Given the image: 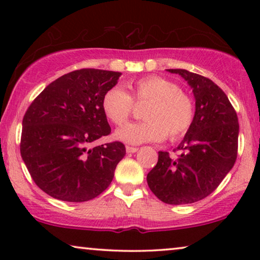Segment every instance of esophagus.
<instances>
[{
	"instance_id": "esophagus-1",
	"label": "esophagus",
	"mask_w": 260,
	"mask_h": 260,
	"mask_svg": "<svg viewBox=\"0 0 260 260\" xmlns=\"http://www.w3.org/2000/svg\"><path fill=\"white\" fill-rule=\"evenodd\" d=\"M125 149H126V152H136L137 150H138V148H136V147H130V145H126L125 147Z\"/></svg>"
}]
</instances>
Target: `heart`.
I'll use <instances>...</instances> for the list:
<instances>
[{"label":"heart","instance_id":"1","mask_svg":"<svg viewBox=\"0 0 260 260\" xmlns=\"http://www.w3.org/2000/svg\"><path fill=\"white\" fill-rule=\"evenodd\" d=\"M130 94L120 87H112L103 95L105 116L116 125H123L134 112L136 104L147 103L145 120L130 123L116 133L117 138L131 144L161 142L182 137L194 120L195 106L191 97L180 90L175 81L159 76H148L127 85Z\"/></svg>","mask_w":260,"mask_h":260}]
</instances>
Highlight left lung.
<instances>
[{
	"label": "left lung",
	"instance_id": "left-lung-1",
	"mask_svg": "<svg viewBox=\"0 0 260 260\" xmlns=\"http://www.w3.org/2000/svg\"><path fill=\"white\" fill-rule=\"evenodd\" d=\"M193 88L194 120L177 150V157L158 151L147 176L148 186L168 205L200 201L213 193L236 163L239 123L234 108L218 85L187 70H167Z\"/></svg>",
	"mask_w": 260,
	"mask_h": 260
}]
</instances>
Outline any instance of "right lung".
I'll return each mask as SVG.
<instances>
[{"label": "right lung", "mask_w": 260, "mask_h": 260, "mask_svg": "<svg viewBox=\"0 0 260 260\" xmlns=\"http://www.w3.org/2000/svg\"><path fill=\"white\" fill-rule=\"evenodd\" d=\"M120 74L95 69L63 74L24 113L21 156L46 194L61 201L84 202L110 186L125 147L117 141L93 148L92 144L111 133L102 99Z\"/></svg>", "instance_id": "right-lung-1"}]
</instances>
